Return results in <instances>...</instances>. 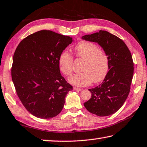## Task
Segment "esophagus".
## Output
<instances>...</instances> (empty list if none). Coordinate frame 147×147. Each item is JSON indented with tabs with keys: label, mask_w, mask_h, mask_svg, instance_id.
<instances>
[{
	"label": "esophagus",
	"mask_w": 147,
	"mask_h": 147,
	"mask_svg": "<svg viewBox=\"0 0 147 147\" xmlns=\"http://www.w3.org/2000/svg\"><path fill=\"white\" fill-rule=\"evenodd\" d=\"M74 90H79V91H80V90H82V89H81V88L77 87H74Z\"/></svg>",
	"instance_id": "1"
}]
</instances>
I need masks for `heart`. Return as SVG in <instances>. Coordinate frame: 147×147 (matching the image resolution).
<instances>
[{"label": "heart", "instance_id": "1", "mask_svg": "<svg viewBox=\"0 0 147 147\" xmlns=\"http://www.w3.org/2000/svg\"><path fill=\"white\" fill-rule=\"evenodd\" d=\"M75 56L84 61L82 72L69 78V82L77 86H89L92 82L98 83L105 79L109 70V58L106 51L96 43L82 41L74 47ZM60 71L70 76L73 71L74 58L67 51H63L58 58Z\"/></svg>", "mask_w": 147, "mask_h": 147}]
</instances>
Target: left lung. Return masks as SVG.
<instances>
[{"label":"left lung","mask_w":147,"mask_h":147,"mask_svg":"<svg viewBox=\"0 0 147 147\" xmlns=\"http://www.w3.org/2000/svg\"><path fill=\"white\" fill-rule=\"evenodd\" d=\"M82 39L96 42L103 48L109 68L102 83L89 89L92 96L84 106L98 116L111 115L121 107L129 93L134 71L131 52L122 40L106 31L85 35Z\"/></svg>","instance_id":"8db88e82"}]
</instances>
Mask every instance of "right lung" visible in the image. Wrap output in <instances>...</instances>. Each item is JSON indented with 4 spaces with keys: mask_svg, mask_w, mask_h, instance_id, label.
Listing matches in <instances>:
<instances>
[{
    "mask_svg": "<svg viewBox=\"0 0 147 147\" xmlns=\"http://www.w3.org/2000/svg\"><path fill=\"white\" fill-rule=\"evenodd\" d=\"M72 38L49 30L28 36L13 56L11 76L16 93L31 115L41 119L55 117L65 97L73 89L60 71L58 58Z\"/></svg>",
    "mask_w": 147,
    "mask_h": 147,
    "instance_id": "1",
    "label": "right lung"
}]
</instances>
